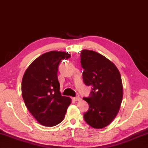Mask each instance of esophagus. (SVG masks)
Instances as JSON below:
<instances>
[{"mask_svg": "<svg viewBox=\"0 0 148 148\" xmlns=\"http://www.w3.org/2000/svg\"><path fill=\"white\" fill-rule=\"evenodd\" d=\"M72 100H73L74 101H80L82 99L79 97V96H76V97H75V98H72Z\"/></svg>", "mask_w": 148, "mask_h": 148, "instance_id": "obj_1", "label": "esophagus"}]
</instances>
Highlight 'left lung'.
I'll return each mask as SVG.
<instances>
[{
    "label": "left lung",
    "instance_id": "left-lung-1",
    "mask_svg": "<svg viewBox=\"0 0 148 148\" xmlns=\"http://www.w3.org/2000/svg\"><path fill=\"white\" fill-rule=\"evenodd\" d=\"M81 64L84 69L83 82L93 87L90 97L83 98L89 105L83 117L91 127L103 128L115 119L122 103L123 86L120 73L113 63L93 50L82 51Z\"/></svg>",
    "mask_w": 148,
    "mask_h": 148
}]
</instances>
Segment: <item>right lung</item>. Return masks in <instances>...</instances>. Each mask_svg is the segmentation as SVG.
Listing matches in <instances>:
<instances>
[{"label":"right lung","mask_w":148,"mask_h":148,"mask_svg":"<svg viewBox=\"0 0 148 148\" xmlns=\"http://www.w3.org/2000/svg\"><path fill=\"white\" fill-rule=\"evenodd\" d=\"M68 52L50 51L36 59L26 70L21 84L23 98L40 124L53 127L63 120L71 99L61 96L58 71Z\"/></svg>","instance_id":"1"}]
</instances>
